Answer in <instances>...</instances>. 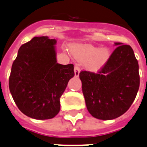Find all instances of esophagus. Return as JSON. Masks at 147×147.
Returning a JSON list of instances; mask_svg holds the SVG:
<instances>
[{
	"label": "esophagus",
	"instance_id": "34e87169",
	"mask_svg": "<svg viewBox=\"0 0 147 147\" xmlns=\"http://www.w3.org/2000/svg\"><path fill=\"white\" fill-rule=\"evenodd\" d=\"M74 71H75V76H76V77H78V76H79L80 67L78 66V64H76V65H75V69H74Z\"/></svg>",
	"mask_w": 147,
	"mask_h": 147
}]
</instances>
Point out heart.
<instances>
[{
	"label": "heart",
	"mask_w": 147,
	"mask_h": 147,
	"mask_svg": "<svg viewBox=\"0 0 147 147\" xmlns=\"http://www.w3.org/2000/svg\"><path fill=\"white\" fill-rule=\"evenodd\" d=\"M73 51L78 58L86 60V66L90 70H97L107 63L109 51L106 47L99 49L90 45H76Z\"/></svg>",
	"instance_id": "heart-1"
}]
</instances>
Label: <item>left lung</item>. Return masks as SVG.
I'll use <instances>...</instances> for the list:
<instances>
[{"label": "left lung", "mask_w": 147, "mask_h": 147, "mask_svg": "<svg viewBox=\"0 0 147 147\" xmlns=\"http://www.w3.org/2000/svg\"><path fill=\"white\" fill-rule=\"evenodd\" d=\"M115 45L96 73L82 71L79 74L88 112L102 120L116 119L126 113L140 86L139 65L133 49L119 42Z\"/></svg>", "instance_id": "left-lung-1"}]
</instances>
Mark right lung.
Listing matches in <instances>:
<instances>
[{
  "label": "right lung",
  "instance_id": "1",
  "mask_svg": "<svg viewBox=\"0 0 147 147\" xmlns=\"http://www.w3.org/2000/svg\"><path fill=\"white\" fill-rule=\"evenodd\" d=\"M55 39L34 37L20 47L12 65L9 88L21 112L32 119H50L60 109L59 99L70 78L72 64L57 63Z\"/></svg>",
  "mask_w": 147,
  "mask_h": 147
}]
</instances>
